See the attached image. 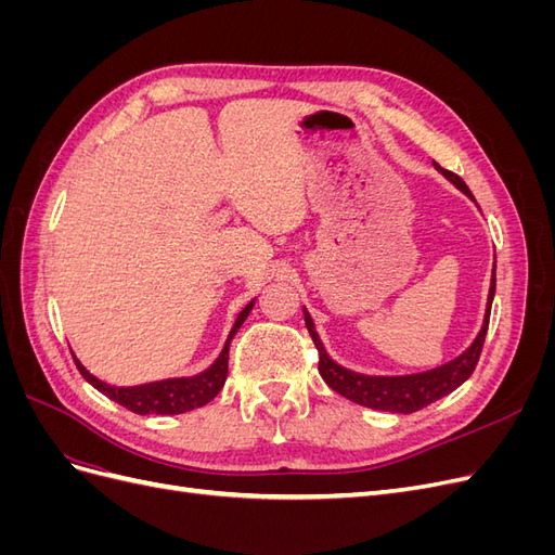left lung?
Listing matches in <instances>:
<instances>
[{"mask_svg":"<svg viewBox=\"0 0 555 555\" xmlns=\"http://www.w3.org/2000/svg\"><path fill=\"white\" fill-rule=\"evenodd\" d=\"M435 169H438L449 182L456 184V188L473 198L469 194L467 184L463 182V178H459L456 173H451L447 169H442L440 164L433 162ZM475 201V198H473ZM495 296V266H493V278H491V292H489V304H486V314H483V326L479 331V335L475 338V343L469 345L459 359H453L435 371H426V373H416V375H400V377H371V375H359L354 371H347V367L335 363L319 340V335L314 331V322L308 310H304L306 314V326L312 335V343L319 351V375L324 377V382L331 386L333 391H338L340 396L349 398L357 405L371 408V410H382V412H396V414H412L424 410L430 402L444 398L447 393L456 391L459 386L475 373L481 347L486 340V331H489V317H491V304Z\"/></svg>","mask_w":555,"mask_h":555,"instance_id":"obj_1","label":"left lung"}]
</instances>
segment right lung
I'll return each mask as SVG.
<instances>
[{"mask_svg": "<svg viewBox=\"0 0 555 555\" xmlns=\"http://www.w3.org/2000/svg\"><path fill=\"white\" fill-rule=\"evenodd\" d=\"M251 306H255V300H249V304L243 308V312L238 314L236 324H233V328L229 333V340L222 349L220 359H217L206 373H201L196 377L162 379V382H150V384H141V386H111V384H104L102 379H96L94 375H90L78 359H74V361H76V367L80 371V375L86 377L96 391H102L104 396L115 400L117 405H122L137 414H182V412H190L196 408H204L217 393L222 391V386L227 382V373H229V345L233 340V335H236V331L243 326Z\"/></svg>", "mask_w": 555, "mask_h": 555, "instance_id": "right-lung-1", "label": "right lung"}]
</instances>
